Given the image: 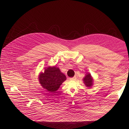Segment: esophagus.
<instances>
[{"label":"esophagus","instance_id":"34e87169","mask_svg":"<svg viewBox=\"0 0 129 129\" xmlns=\"http://www.w3.org/2000/svg\"><path fill=\"white\" fill-rule=\"evenodd\" d=\"M76 79V77H73V78H70V80H71V81H75Z\"/></svg>","mask_w":129,"mask_h":129}]
</instances>
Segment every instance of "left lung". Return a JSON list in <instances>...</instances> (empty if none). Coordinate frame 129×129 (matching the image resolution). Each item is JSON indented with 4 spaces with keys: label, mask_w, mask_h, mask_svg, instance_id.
<instances>
[{
    "label": "left lung",
    "mask_w": 129,
    "mask_h": 129,
    "mask_svg": "<svg viewBox=\"0 0 129 129\" xmlns=\"http://www.w3.org/2000/svg\"><path fill=\"white\" fill-rule=\"evenodd\" d=\"M85 85L88 88H90L93 85V79L90 73L87 72L83 79Z\"/></svg>",
    "instance_id": "left-lung-1"
}]
</instances>
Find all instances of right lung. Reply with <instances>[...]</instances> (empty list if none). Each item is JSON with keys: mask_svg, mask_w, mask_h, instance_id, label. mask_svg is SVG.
Masks as SVG:
<instances>
[{"mask_svg": "<svg viewBox=\"0 0 129 129\" xmlns=\"http://www.w3.org/2000/svg\"><path fill=\"white\" fill-rule=\"evenodd\" d=\"M38 80L44 89L49 92L55 93L66 80V77L59 68L54 66L44 68V72L40 73Z\"/></svg>", "mask_w": 129, "mask_h": 129, "instance_id": "add662e5", "label": "right lung"}]
</instances>
